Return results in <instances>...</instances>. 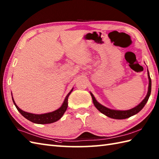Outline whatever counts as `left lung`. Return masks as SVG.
<instances>
[{
    "instance_id": "1",
    "label": "left lung",
    "mask_w": 159,
    "mask_h": 159,
    "mask_svg": "<svg viewBox=\"0 0 159 159\" xmlns=\"http://www.w3.org/2000/svg\"><path fill=\"white\" fill-rule=\"evenodd\" d=\"M148 79H149V85H148V93L146 98L142 100L140 104H138V105L135 107L133 108V109L126 110V111H120V110H113V109H110L109 108L104 107L102 104H100L98 101L96 100L95 97L93 96L92 93H90L91 96L92 97L93 102L94 106L96 107V109L98 110L100 112L105 115L107 117L113 118V119H117V120H123V119H126V118L130 117L131 116H134L137 113H138L139 111L143 109L144 106L146 105V102H148V99H149V97L151 93V87H152V82H151V79L150 76L149 72H148Z\"/></svg>"
}]
</instances>
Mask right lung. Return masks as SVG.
Instances as JSON below:
<instances>
[{
  "label": "right lung",
  "mask_w": 159,
  "mask_h": 159,
  "mask_svg": "<svg viewBox=\"0 0 159 159\" xmlns=\"http://www.w3.org/2000/svg\"><path fill=\"white\" fill-rule=\"evenodd\" d=\"M73 88L72 90L68 93V94L66 96L65 100H64L62 105L61 106L60 108L58 109L52 111V112L47 113H43V114H34V113H27L25 112V111H22L20 109V108L16 105L15 103V101L13 98L12 96V100L13 104H15L16 109H18L19 112L21 113L23 117H25L26 119L28 120L32 121L33 123L35 124H51L53 122H55V121H58L59 119L61 118V117L63 116L64 113L66 112V111L67 108V100H68V97L71 92H72Z\"/></svg>",
  "instance_id": "1"
}]
</instances>
